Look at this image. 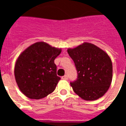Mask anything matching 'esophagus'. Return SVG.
<instances>
[{
    "label": "esophagus",
    "instance_id": "obj_1",
    "mask_svg": "<svg viewBox=\"0 0 126 126\" xmlns=\"http://www.w3.org/2000/svg\"><path fill=\"white\" fill-rule=\"evenodd\" d=\"M61 78L63 79H68V76H67V75H65V76H63L61 77Z\"/></svg>",
    "mask_w": 126,
    "mask_h": 126
}]
</instances>
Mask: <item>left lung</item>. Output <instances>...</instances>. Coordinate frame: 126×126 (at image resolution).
Returning <instances> with one entry per match:
<instances>
[{
    "label": "left lung",
    "mask_w": 126,
    "mask_h": 126,
    "mask_svg": "<svg viewBox=\"0 0 126 126\" xmlns=\"http://www.w3.org/2000/svg\"><path fill=\"white\" fill-rule=\"evenodd\" d=\"M77 70V79L70 82L73 90L86 100L103 96L111 85L113 66L103 50L90 43H84L67 50Z\"/></svg>",
    "instance_id": "8db88e82"
}]
</instances>
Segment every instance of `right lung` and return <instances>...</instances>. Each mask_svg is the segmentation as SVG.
Here are the masks:
<instances>
[{
  "label": "right lung",
  "instance_id": "right-lung-1",
  "mask_svg": "<svg viewBox=\"0 0 126 126\" xmlns=\"http://www.w3.org/2000/svg\"><path fill=\"white\" fill-rule=\"evenodd\" d=\"M61 50L42 42L29 47L18 57L15 77L20 90L30 98L40 99L55 90L61 79L55 59Z\"/></svg>",
  "mask_w": 126,
  "mask_h": 126
}]
</instances>
